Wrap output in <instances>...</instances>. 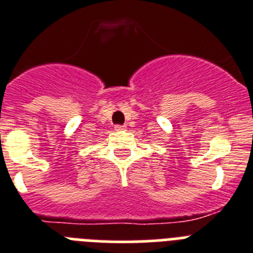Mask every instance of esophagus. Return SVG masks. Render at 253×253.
I'll return each instance as SVG.
<instances>
[{
    "label": "esophagus",
    "instance_id": "esophagus-1",
    "mask_svg": "<svg viewBox=\"0 0 253 253\" xmlns=\"http://www.w3.org/2000/svg\"><path fill=\"white\" fill-rule=\"evenodd\" d=\"M114 129H116V131H126L127 129V127L126 126H122V125H117V126H114Z\"/></svg>",
    "mask_w": 253,
    "mask_h": 253
}]
</instances>
